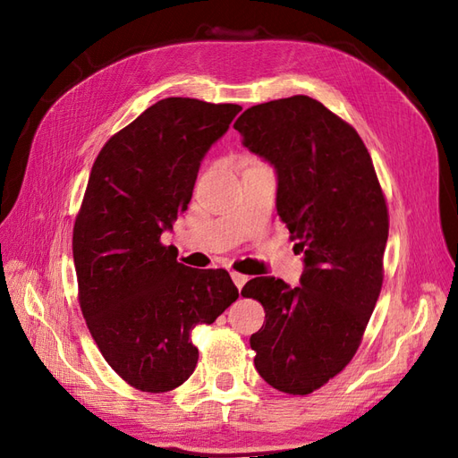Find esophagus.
<instances>
[{
  "mask_svg": "<svg viewBox=\"0 0 458 458\" xmlns=\"http://www.w3.org/2000/svg\"><path fill=\"white\" fill-rule=\"evenodd\" d=\"M230 276H232V280H233V284L238 286V290H242L243 288V284L248 283V276L245 275H242V273H236V271H232L230 273Z\"/></svg>",
  "mask_w": 458,
  "mask_h": 458,
  "instance_id": "esophagus-1",
  "label": "esophagus"
}]
</instances>
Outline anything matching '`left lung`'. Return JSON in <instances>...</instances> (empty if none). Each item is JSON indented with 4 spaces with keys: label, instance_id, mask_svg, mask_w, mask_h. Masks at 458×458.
Listing matches in <instances>:
<instances>
[{
    "label": "left lung",
    "instance_id": "1",
    "mask_svg": "<svg viewBox=\"0 0 458 458\" xmlns=\"http://www.w3.org/2000/svg\"><path fill=\"white\" fill-rule=\"evenodd\" d=\"M233 129L276 168V213L303 253L301 286L255 276V369L276 391L310 394L358 352L383 286L389 210L361 137L319 100L296 95L245 110Z\"/></svg>",
    "mask_w": 458,
    "mask_h": 458
}]
</instances>
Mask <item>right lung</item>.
Returning <instances> with one entry per match:
<instances>
[{"instance_id": "obj_1", "label": "right lung", "mask_w": 458, "mask_h": 458, "mask_svg": "<svg viewBox=\"0 0 458 458\" xmlns=\"http://www.w3.org/2000/svg\"><path fill=\"white\" fill-rule=\"evenodd\" d=\"M242 110L172 97L114 133L92 164L73 226L79 306L108 366L145 393L190 379L191 331L238 300L225 268L178 263L162 232L187 208L205 152Z\"/></svg>"}]
</instances>
